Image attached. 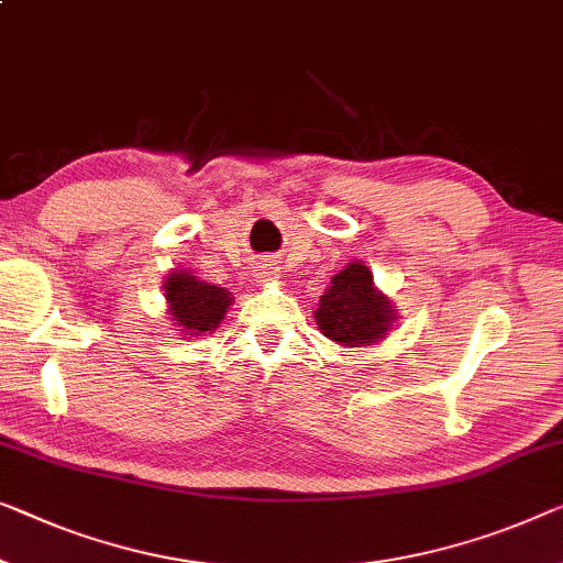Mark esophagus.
Instances as JSON below:
<instances>
[{
  "mask_svg": "<svg viewBox=\"0 0 563 563\" xmlns=\"http://www.w3.org/2000/svg\"><path fill=\"white\" fill-rule=\"evenodd\" d=\"M267 275H273V271H267V273H265V278H267Z\"/></svg>",
  "mask_w": 563,
  "mask_h": 563,
  "instance_id": "obj_1",
  "label": "esophagus"
}]
</instances>
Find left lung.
Here are the masks:
<instances>
[{
    "label": "left lung",
    "instance_id": "obj_1",
    "mask_svg": "<svg viewBox=\"0 0 563 563\" xmlns=\"http://www.w3.org/2000/svg\"><path fill=\"white\" fill-rule=\"evenodd\" d=\"M391 300L376 290L374 275L364 263H349L335 273L323 290L316 308V323L325 339L341 346H374L387 339V331L397 321Z\"/></svg>",
    "mask_w": 563,
    "mask_h": 563
}]
</instances>
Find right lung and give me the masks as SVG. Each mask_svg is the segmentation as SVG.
<instances>
[{"mask_svg":"<svg viewBox=\"0 0 563 563\" xmlns=\"http://www.w3.org/2000/svg\"><path fill=\"white\" fill-rule=\"evenodd\" d=\"M164 296L169 303L172 321L179 325L176 331L184 335H201L214 331L232 306L230 290L220 285L199 280L187 271H172L164 280Z\"/></svg>","mask_w":563,"mask_h":563,"instance_id":"1","label":"right lung"}]
</instances>
